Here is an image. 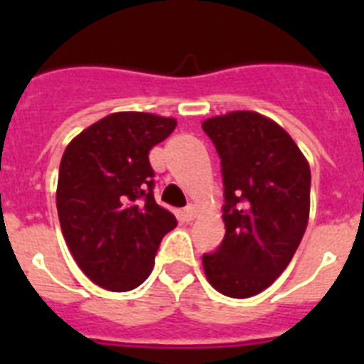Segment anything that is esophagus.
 <instances>
[{"label": "esophagus", "instance_id": "obj_1", "mask_svg": "<svg viewBox=\"0 0 364 364\" xmlns=\"http://www.w3.org/2000/svg\"><path fill=\"white\" fill-rule=\"evenodd\" d=\"M197 215H198L197 205H195V204H189L188 208H186V210H184V220H186V222L195 220V218H197Z\"/></svg>", "mask_w": 364, "mask_h": 364}]
</instances>
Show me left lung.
I'll return each mask as SVG.
<instances>
[{
	"label": "left lung",
	"instance_id": "obj_1",
	"mask_svg": "<svg viewBox=\"0 0 364 364\" xmlns=\"http://www.w3.org/2000/svg\"><path fill=\"white\" fill-rule=\"evenodd\" d=\"M217 147L224 180V240L202 257L215 290L247 299L290 264L310 217V166L277 122L231 111L202 122Z\"/></svg>",
	"mask_w": 364,
	"mask_h": 364
}]
</instances>
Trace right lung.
Masks as SVG:
<instances>
[{"mask_svg": "<svg viewBox=\"0 0 364 364\" xmlns=\"http://www.w3.org/2000/svg\"><path fill=\"white\" fill-rule=\"evenodd\" d=\"M175 118L122 111L89 125L65 147L56 208L63 239L87 277L129 291L149 277L164 235L176 226L153 197L149 151Z\"/></svg>", "mask_w": 364, "mask_h": 364, "instance_id": "right-lung-1", "label": "right lung"}]
</instances>
